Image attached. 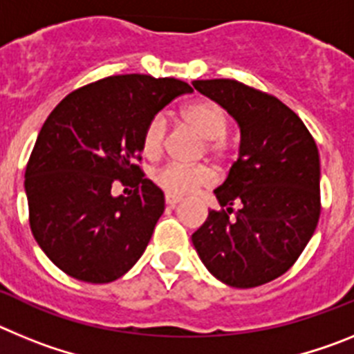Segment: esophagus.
Returning <instances> with one entry per match:
<instances>
[{
	"label": "esophagus",
	"mask_w": 354,
	"mask_h": 354,
	"mask_svg": "<svg viewBox=\"0 0 354 354\" xmlns=\"http://www.w3.org/2000/svg\"><path fill=\"white\" fill-rule=\"evenodd\" d=\"M165 202H167L168 207H175V205H177V204H179V202H180V198H179V196L167 195V196H165Z\"/></svg>",
	"instance_id": "esophagus-1"
}]
</instances>
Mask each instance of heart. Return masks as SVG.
I'll use <instances>...</instances> for the list:
<instances>
[{
	"label": "heart",
	"mask_w": 354,
	"mask_h": 354,
	"mask_svg": "<svg viewBox=\"0 0 354 354\" xmlns=\"http://www.w3.org/2000/svg\"><path fill=\"white\" fill-rule=\"evenodd\" d=\"M183 122L202 138L200 156H207L216 165H227L232 158V142L227 136L228 115L221 104L211 99H200L183 109ZM168 124L162 115L147 122L142 134L143 154L156 159L167 147ZM152 180L162 192L171 196H186L212 183V171L207 165H177L168 162L152 174Z\"/></svg>",
	"instance_id": "obj_1"
}]
</instances>
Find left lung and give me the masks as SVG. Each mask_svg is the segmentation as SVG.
<instances>
[{
    "label": "left lung",
    "mask_w": 354,
    "mask_h": 354,
    "mask_svg": "<svg viewBox=\"0 0 354 354\" xmlns=\"http://www.w3.org/2000/svg\"><path fill=\"white\" fill-rule=\"evenodd\" d=\"M193 86L241 127L239 158L214 192L221 209L209 211L193 245L227 286H262L298 261L317 227V145L301 118L271 93L234 80H196Z\"/></svg>",
    "instance_id": "1"
}]
</instances>
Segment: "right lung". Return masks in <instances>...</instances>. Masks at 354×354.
<instances>
[{
  "mask_svg": "<svg viewBox=\"0 0 354 354\" xmlns=\"http://www.w3.org/2000/svg\"><path fill=\"white\" fill-rule=\"evenodd\" d=\"M192 86L122 74L68 93L44 122L28 159L30 228L44 253L81 282H113L149 245L165 196L140 168L147 122ZM117 183L131 187L113 196Z\"/></svg>",
  "mask_w": 354,
  "mask_h": 354,
  "instance_id": "right-lung-1",
  "label": "right lung"
}]
</instances>
